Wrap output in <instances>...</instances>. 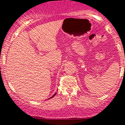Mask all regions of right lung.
<instances>
[{"label":"right lung","instance_id":"add662e5","mask_svg":"<svg viewBox=\"0 0 125 125\" xmlns=\"http://www.w3.org/2000/svg\"><path fill=\"white\" fill-rule=\"evenodd\" d=\"M56 93H55V94H54V95H52V97H51V98H52V97H54V96H55V95H56Z\"/></svg>","mask_w":125,"mask_h":125}]
</instances>
